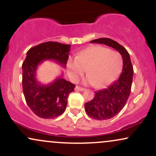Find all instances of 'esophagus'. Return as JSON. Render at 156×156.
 Returning <instances> with one entry per match:
<instances>
[{
    "instance_id": "esophagus-1",
    "label": "esophagus",
    "mask_w": 156,
    "mask_h": 156,
    "mask_svg": "<svg viewBox=\"0 0 156 156\" xmlns=\"http://www.w3.org/2000/svg\"><path fill=\"white\" fill-rule=\"evenodd\" d=\"M75 89H76V91H80V92H83V91L85 90V89L82 88V87H76Z\"/></svg>"
}]
</instances>
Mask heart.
Here are the masks:
<instances>
[{
	"mask_svg": "<svg viewBox=\"0 0 156 156\" xmlns=\"http://www.w3.org/2000/svg\"><path fill=\"white\" fill-rule=\"evenodd\" d=\"M122 59L116 51L101 45L92 46L83 50L76 56L69 58L67 69L71 79L77 80L87 69L84 82L103 88L111 84L120 73Z\"/></svg>",
	"mask_w": 156,
	"mask_h": 156,
	"instance_id": "1",
	"label": "heart"
}]
</instances>
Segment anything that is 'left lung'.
I'll use <instances>...</instances> for the list:
<instances>
[{"label":"left lung","instance_id":"1","mask_svg":"<svg viewBox=\"0 0 156 156\" xmlns=\"http://www.w3.org/2000/svg\"><path fill=\"white\" fill-rule=\"evenodd\" d=\"M90 42L104 44L114 48L122 57L123 66L119 78L108 88L94 92V98L85 103V111L89 117L98 120H104L115 117L126 104L131 90L133 68L128 52L116 41L101 38Z\"/></svg>","mask_w":156,"mask_h":156}]
</instances>
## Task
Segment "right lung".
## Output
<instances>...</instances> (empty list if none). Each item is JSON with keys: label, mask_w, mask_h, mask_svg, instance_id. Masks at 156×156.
<instances>
[{"label": "right lung", "mask_w": 156, "mask_h": 156, "mask_svg": "<svg viewBox=\"0 0 156 156\" xmlns=\"http://www.w3.org/2000/svg\"><path fill=\"white\" fill-rule=\"evenodd\" d=\"M70 48V44L48 42L27 52L22 65L23 91L27 104L39 117L53 119L62 115L67 107L68 95L76 86L64 79L63 74L51 83H41L36 78L37 67L43 61L52 60L64 68Z\"/></svg>", "instance_id": "obj_1"}]
</instances>
